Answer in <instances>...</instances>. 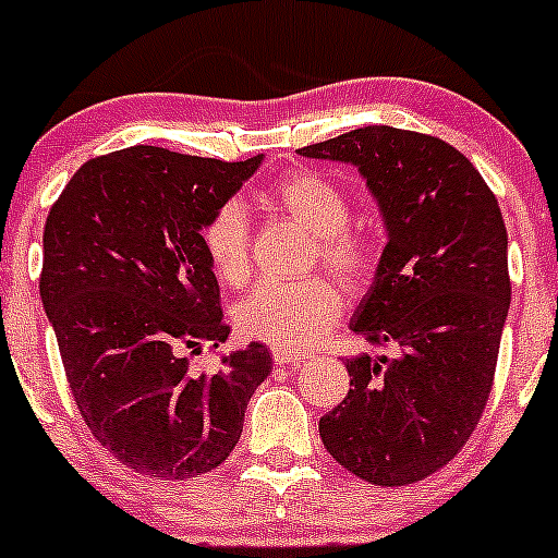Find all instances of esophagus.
Segmentation results:
<instances>
[{
    "label": "esophagus",
    "mask_w": 558,
    "mask_h": 558,
    "mask_svg": "<svg viewBox=\"0 0 558 558\" xmlns=\"http://www.w3.org/2000/svg\"><path fill=\"white\" fill-rule=\"evenodd\" d=\"M305 359V353L296 351H283V348H272V362L275 364H286V367H296V364Z\"/></svg>",
    "instance_id": "1"
}]
</instances>
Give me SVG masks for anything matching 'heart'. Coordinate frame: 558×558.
Segmentation results:
<instances>
[{"instance_id":"obj_1","label":"heart","mask_w":558,"mask_h":558,"mask_svg":"<svg viewBox=\"0 0 558 558\" xmlns=\"http://www.w3.org/2000/svg\"><path fill=\"white\" fill-rule=\"evenodd\" d=\"M258 199L313 234L311 262L324 264L345 283L359 286L375 272L373 238L351 227V202L335 180L311 170L275 178ZM199 243L218 283L238 289L251 278V232L238 202H223L199 229ZM342 291L324 275L291 283H262L234 311V324L247 340L272 348H305L340 318Z\"/></svg>"}]
</instances>
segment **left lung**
I'll use <instances>...</instances> for the list:
<instances>
[{"mask_svg": "<svg viewBox=\"0 0 558 558\" xmlns=\"http://www.w3.org/2000/svg\"><path fill=\"white\" fill-rule=\"evenodd\" d=\"M300 154L356 165L388 229L351 329L393 356L345 359L351 388L320 418V440L362 481L418 483L464 448L492 393L510 307L502 210L472 161L432 134L364 126Z\"/></svg>", "mask_w": 558, "mask_h": 558, "instance_id": "obj_1", "label": "left lung"}]
</instances>
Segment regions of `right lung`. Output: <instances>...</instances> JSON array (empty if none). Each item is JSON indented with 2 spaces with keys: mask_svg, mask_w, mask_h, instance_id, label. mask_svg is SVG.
<instances>
[{
  "mask_svg": "<svg viewBox=\"0 0 558 558\" xmlns=\"http://www.w3.org/2000/svg\"><path fill=\"white\" fill-rule=\"evenodd\" d=\"M258 165L262 154L112 150L72 174L45 221L39 296L66 384L97 442L145 477L223 464L272 369L262 342L223 356L218 373L191 369L202 342L229 337L199 229Z\"/></svg>",
  "mask_w": 558,
  "mask_h": 558,
  "instance_id": "right-lung-1",
  "label": "right lung"
}]
</instances>
